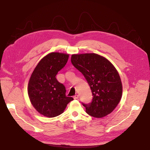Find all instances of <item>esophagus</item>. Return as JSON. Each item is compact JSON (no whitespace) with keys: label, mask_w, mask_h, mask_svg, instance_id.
<instances>
[{"label":"esophagus","mask_w":150,"mask_h":150,"mask_svg":"<svg viewBox=\"0 0 150 150\" xmlns=\"http://www.w3.org/2000/svg\"><path fill=\"white\" fill-rule=\"evenodd\" d=\"M78 97H78V95H75V96H74V98L75 100L78 99Z\"/></svg>","instance_id":"1"}]
</instances>
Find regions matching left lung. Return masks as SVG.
<instances>
[{
	"label": "left lung",
	"instance_id": "left-lung-1",
	"mask_svg": "<svg viewBox=\"0 0 150 150\" xmlns=\"http://www.w3.org/2000/svg\"><path fill=\"white\" fill-rule=\"evenodd\" d=\"M71 62L83 74L92 93L91 103H83L86 112L96 118L111 114L120 102L123 91L120 75L114 65L93 53L74 54Z\"/></svg>",
	"mask_w": 150,
	"mask_h": 150
}]
</instances>
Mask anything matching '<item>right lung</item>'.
Wrapping results in <instances>:
<instances>
[{
	"instance_id": "obj_1",
	"label": "right lung",
	"mask_w": 150,
	"mask_h": 150,
	"mask_svg": "<svg viewBox=\"0 0 150 150\" xmlns=\"http://www.w3.org/2000/svg\"><path fill=\"white\" fill-rule=\"evenodd\" d=\"M69 54L52 52L45 56L31 74L28 84V94L36 111L47 117L61 114L72 97L66 96V88L58 81L56 75L65 66Z\"/></svg>"
}]
</instances>
